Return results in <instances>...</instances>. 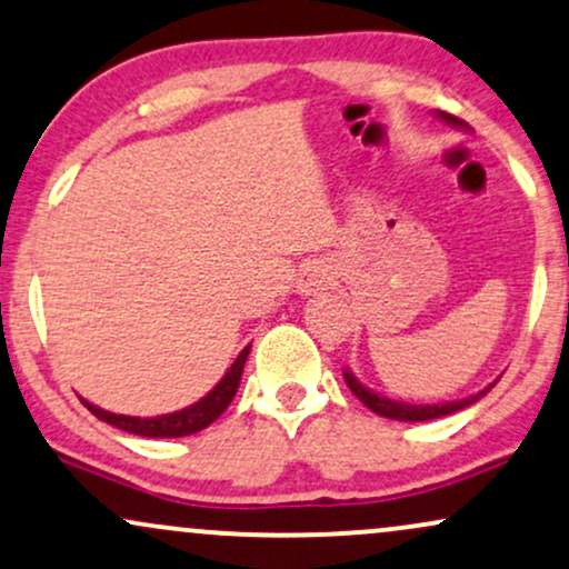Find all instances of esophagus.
Segmentation results:
<instances>
[{"instance_id":"esophagus-1","label":"esophagus","mask_w":569,"mask_h":569,"mask_svg":"<svg viewBox=\"0 0 569 569\" xmlns=\"http://www.w3.org/2000/svg\"><path fill=\"white\" fill-rule=\"evenodd\" d=\"M330 282H332L330 266L322 263V260H309V263L300 269L298 292H300V296H317V292L327 290Z\"/></svg>"}]
</instances>
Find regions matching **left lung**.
I'll return each instance as SVG.
<instances>
[{
  "label": "left lung",
  "instance_id": "left-lung-1",
  "mask_svg": "<svg viewBox=\"0 0 569 569\" xmlns=\"http://www.w3.org/2000/svg\"><path fill=\"white\" fill-rule=\"evenodd\" d=\"M439 119H445V122L456 124V127H463L458 117H452V113H445L439 111ZM343 378H346V386L353 391V397L359 399V402L370 407L372 412H378L380 418H391V420H410V423H418V420H433V418H445V416H452V412L463 410V407H469L473 402H479V399L485 397L487 391L492 389V383L487 386L485 391L473 393V397H466V399H458V402H439V405H410V402H397V399H386L380 397V393L365 389L362 383H359L357 378H353L351 370H343Z\"/></svg>",
  "mask_w": 569,
  "mask_h": 569
}]
</instances>
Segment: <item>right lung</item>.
Instances as JSON below:
<instances>
[{
	"label": "right lung",
	"instance_id": "obj_1",
	"mask_svg": "<svg viewBox=\"0 0 569 569\" xmlns=\"http://www.w3.org/2000/svg\"><path fill=\"white\" fill-rule=\"evenodd\" d=\"M247 353H250V346L242 349V353L237 357V362L229 367L220 383L212 389L207 397L193 402L191 407H183L178 412H167V416H157V418H136V416H117V412L100 410V407L90 405L87 399H82L87 410L92 416L103 420V423L117 426L127 433H138V437H149V439H176V437H189V433H197L207 429L212 420H218L223 416L226 407L231 405L233 393L239 389V380H242V370L247 362Z\"/></svg>",
	"mask_w": 569,
	"mask_h": 569
}]
</instances>
